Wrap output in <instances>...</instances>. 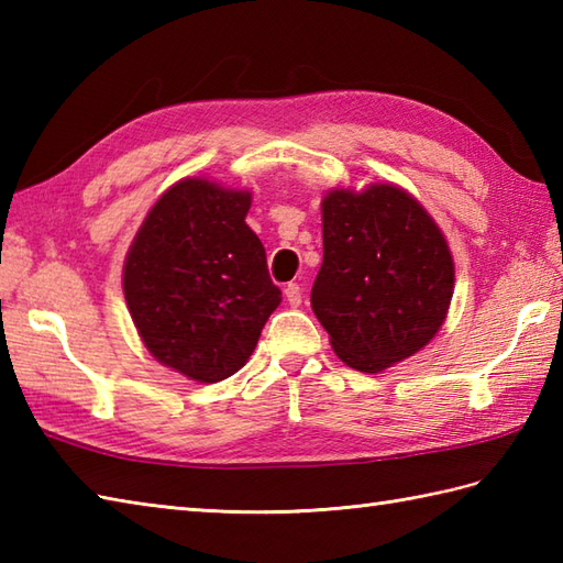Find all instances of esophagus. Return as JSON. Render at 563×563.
I'll list each match as a JSON object with an SVG mask.
<instances>
[{
  "label": "esophagus",
  "instance_id": "1",
  "mask_svg": "<svg viewBox=\"0 0 563 563\" xmlns=\"http://www.w3.org/2000/svg\"><path fill=\"white\" fill-rule=\"evenodd\" d=\"M285 300H288V305L290 307H300V302H302V288L297 283H288L285 285Z\"/></svg>",
  "mask_w": 563,
  "mask_h": 563
}]
</instances>
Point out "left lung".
Segmentation results:
<instances>
[{"label":"left lung","instance_id":"left-lung-1","mask_svg":"<svg viewBox=\"0 0 563 563\" xmlns=\"http://www.w3.org/2000/svg\"><path fill=\"white\" fill-rule=\"evenodd\" d=\"M321 232L312 309L333 353L361 373H382L421 351L454 288L450 246L421 202L391 184L329 190Z\"/></svg>","mask_w":563,"mask_h":563}]
</instances>
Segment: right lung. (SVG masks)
Masks as SVG:
<instances>
[{
    "label": "right lung",
    "mask_w": 563,
    "mask_h": 563,
    "mask_svg": "<svg viewBox=\"0 0 563 563\" xmlns=\"http://www.w3.org/2000/svg\"><path fill=\"white\" fill-rule=\"evenodd\" d=\"M249 208V190L184 178L154 202L125 256L123 292L142 343L206 385L244 367L283 300L244 222Z\"/></svg>",
    "instance_id": "add662e5"
}]
</instances>
